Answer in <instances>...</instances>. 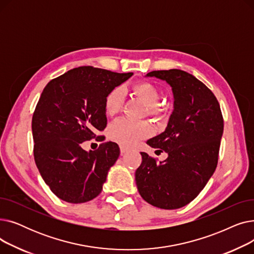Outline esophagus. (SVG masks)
<instances>
[{"label": "esophagus", "mask_w": 254, "mask_h": 254, "mask_svg": "<svg viewBox=\"0 0 254 254\" xmlns=\"http://www.w3.org/2000/svg\"><path fill=\"white\" fill-rule=\"evenodd\" d=\"M128 150H129L128 147H126V146H124V145H120V153L122 154H125Z\"/></svg>", "instance_id": "1"}]
</instances>
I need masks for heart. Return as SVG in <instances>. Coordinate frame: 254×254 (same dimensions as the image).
<instances>
[{
	"instance_id": "b5f03b06",
	"label": "heart",
	"mask_w": 254,
	"mask_h": 254,
	"mask_svg": "<svg viewBox=\"0 0 254 254\" xmlns=\"http://www.w3.org/2000/svg\"><path fill=\"white\" fill-rule=\"evenodd\" d=\"M131 91L147 106L148 115L162 118L166 115L165 107L159 105L162 92L159 88L148 81H141L131 86ZM125 93L122 87H114L107 93L104 101V108L108 116L117 115L123 108ZM153 128L147 122H132L122 118L114 122L108 127L109 138L122 145H132L152 135Z\"/></svg>"
}]
</instances>
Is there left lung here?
Listing matches in <instances>:
<instances>
[{
	"label": "left lung",
	"mask_w": 254,
	"mask_h": 254,
	"mask_svg": "<svg viewBox=\"0 0 254 254\" xmlns=\"http://www.w3.org/2000/svg\"><path fill=\"white\" fill-rule=\"evenodd\" d=\"M172 86L174 110L164 132L147 144L168 158L141 152L136 171L139 193L150 205L173 210L194 199L215 172L218 163L223 117L216 97L202 81L178 69L152 71Z\"/></svg>",
	"instance_id": "left-lung-1"
}]
</instances>
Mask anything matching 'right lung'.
I'll return each instance as SVG.
<instances>
[{
  "label": "right lung",
  "mask_w": 254,
  "mask_h": 254,
  "mask_svg": "<svg viewBox=\"0 0 254 254\" xmlns=\"http://www.w3.org/2000/svg\"><path fill=\"white\" fill-rule=\"evenodd\" d=\"M132 73H116L83 65L50 80L40 97L32 119L34 158L50 190L64 202L81 204L98 196L120 150L105 142L85 151V141L104 136L107 93Z\"/></svg>",
  "instance_id": "right-lung-1"
}]
</instances>
